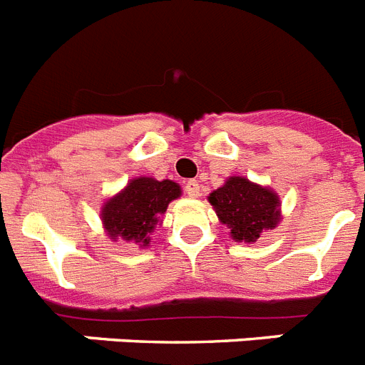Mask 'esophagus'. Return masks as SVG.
Instances as JSON below:
<instances>
[{
  "label": "esophagus",
  "mask_w": 365,
  "mask_h": 365,
  "mask_svg": "<svg viewBox=\"0 0 365 365\" xmlns=\"http://www.w3.org/2000/svg\"><path fill=\"white\" fill-rule=\"evenodd\" d=\"M185 192L190 197H197V195H200V185H197V180H188L185 185Z\"/></svg>",
  "instance_id": "1"
}]
</instances>
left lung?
I'll return each instance as SVG.
<instances>
[{
    "instance_id": "1",
    "label": "left lung",
    "mask_w": 365,
    "mask_h": 365,
    "mask_svg": "<svg viewBox=\"0 0 365 365\" xmlns=\"http://www.w3.org/2000/svg\"><path fill=\"white\" fill-rule=\"evenodd\" d=\"M209 203L237 242H255L263 231L274 230L282 216L276 192L246 177H230L209 195Z\"/></svg>"
}]
</instances>
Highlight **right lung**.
Returning a JSON list of instances; mask_svg holds the SVG:
<instances>
[{
	"label": "right lung",
	"mask_w": 365,
	"mask_h": 365,
	"mask_svg": "<svg viewBox=\"0 0 365 365\" xmlns=\"http://www.w3.org/2000/svg\"><path fill=\"white\" fill-rule=\"evenodd\" d=\"M177 197H180V186L173 180H156L153 177L132 179L119 194L102 205L101 218L108 237L147 248L150 233L160 224L168 205Z\"/></svg>",
	"instance_id": "add662e5"
}]
</instances>
